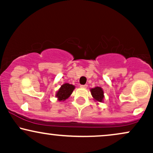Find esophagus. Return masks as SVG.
Segmentation results:
<instances>
[{"label":"esophagus","instance_id":"1","mask_svg":"<svg viewBox=\"0 0 153 153\" xmlns=\"http://www.w3.org/2000/svg\"><path fill=\"white\" fill-rule=\"evenodd\" d=\"M87 86H88L87 85H80V87L83 88H86Z\"/></svg>","mask_w":153,"mask_h":153}]
</instances>
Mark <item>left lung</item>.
<instances>
[{"label":"left lung","mask_w":153,"mask_h":153,"mask_svg":"<svg viewBox=\"0 0 153 153\" xmlns=\"http://www.w3.org/2000/svg\"><path fill=\"white\" fill-rule=\"evenodd\" d=\"M91 93L94 98V101L96 102L101 103L103 101V98H104V93L102 88L101 87H95L94 88H91Z\"/></svg>","instance_id":"obj_1"}]
</instances>
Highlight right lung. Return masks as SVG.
Masks as SVG:
<instances>
[{
  "label": "right lung",
  "instance_id": "add662e5",
  "mask_svg": "<svg viewBox=\"0 0 153 153\" xmlns=\"http://www.w3.org/2000/svg\"><path fill=\"white\" fill-rule=\"evenodd\" d=\"M75 85L70 83H65L61 85L55 94V97L59 101H65L71 96L75 89Z\"/></svg>",
  "mask_w": 153,
  "mask_h": 153
}]
</instances>
